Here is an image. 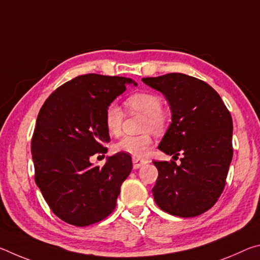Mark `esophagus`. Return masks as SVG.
Returning a JSON list of instances; mask_svg holds the SVG:
<instances>
[{
  "label": "esophagus",
  "instance_id": "1",
  "mask_svg": "<svg viewBox=\"0 0 260 260\" xmlns=\"http://www.w3.org/2000/svg\"><path fill=\"white\" fill-rule=\"evenodd\" d=\"M148 160L146 159H140V158H133V167L134 169H140L141 166L147 164Z\"/></svg>",
  "mask_w": 260,
  "mask_h": 260
}]
</instances>
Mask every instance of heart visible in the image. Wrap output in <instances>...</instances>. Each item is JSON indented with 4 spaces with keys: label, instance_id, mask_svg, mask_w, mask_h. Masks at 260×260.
I'll list each match as a JSON object with an SVG mask.
<instances>
[{
    "label": "heart",
    "instance_id": "b5f03b06",
    "mask_svg": "<svg viewBox=\"0 0 260 260\" xmlns=\"http://www.w3.org/2000/svg\"><path fill=\"white\" fill-rule=\"evenodd\" d=\"M161 99L153 93L132 94L125 100V107L133 112H140L144 114L143 129L162 131L165 128L167 118L161 110ZM124 114L117 104L110 103L104 110V126L108 133L117 135L120 133ZM153 142L150 133H146L138 136L125 135L114 144V150L117 152H125L134 158L144 157L147 155L149 148Z\"/></svg>",
    "mask_w": 260,
    "mask_h": 260
}]
</instances>
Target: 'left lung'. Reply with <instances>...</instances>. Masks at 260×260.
<instances>
[{
	"label": "left lung",
	"instance_id": "obj_1",
	"mask_svg": "<svg viewBox=\"0 0 260 260\" xmlns=\"http://www.w3.org/2000/svg\"><path fill=\"white\" fill-rule=\"evenodd\" d=\"M165 95L172 124L158 149L174 160L153 161L158 178L152 195L165 212L196 217L217 203L226 184L233 157V120L221 98L200 79L183 73L142 78Z\"/></svg>",
	"mask_w": 260,
	"mask_h": 260
}]
</instances>
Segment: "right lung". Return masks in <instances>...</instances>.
<instances>
[{
    "label": "right lung",
    "instance_id": "1",
    "mask_svg": "<svg viewBox=\"0 0 260 260\" xmlns=\"http://www.w3.org/2000/svg\"><path fill=\"white\" fill-rule=\"evenodd\" d=\"M129 82L125 77L78 76L52 91L38 114L30 142L35 182L52 212L70 225L89 226L111 214L131 173L132 157L125 152L103 166L90 162L108 150L104 110Z\"/></svg>",
    "mask_w": 260,
    "mask_h": 260
}]
</instances>
